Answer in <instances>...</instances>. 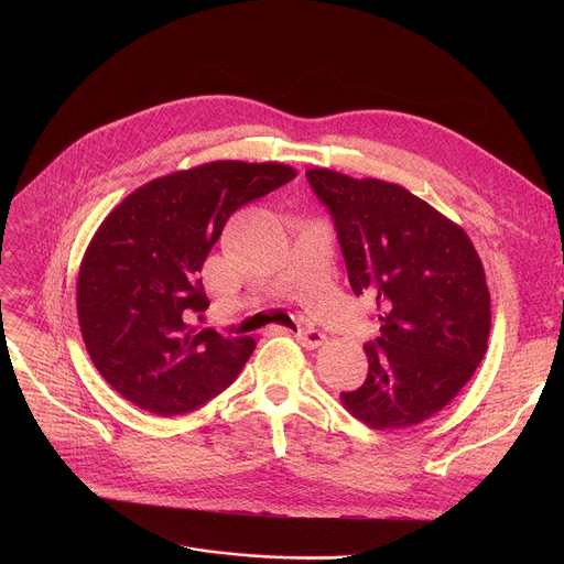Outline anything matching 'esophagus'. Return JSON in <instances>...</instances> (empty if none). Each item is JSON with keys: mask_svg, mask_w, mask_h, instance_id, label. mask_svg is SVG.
I'll list each match as a JSON object with an SVG mask.
<instances>
[{"mask_svg": "<svg viewBox=\"0 0 564 564\" xmlns=\"http://www.w3.org/2000/svg\"><path fill=\"white\" fill-rule=\"evenodd\" d=\"M294 337H296V341H299L303 348H318L321 344L326 341V335H324V333H318V330H314V328L299 330Z\"/></svg>", "mask_w": 564, "mask_h": 564, "instance_id": "34e87169", "label": "esophagus"}]
</instances>
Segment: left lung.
Masks as SVG:
<instances>
[{
    "label": "left lung",
    "instance_id": "1",
    "mask_svg": "<svg viewBox=\"0 0 564 564\" xmlns=\"http://www.w3.org/2000/svg\"><path fill=\"white\" fill-rule=\"evenodd\" d=\"M326 205L357 296L375 303L368 377L341 392L370 429H406L464 388L487 352L491 296L466 231L409 189L377 178L307 170Z\"/></svg>",
    "mask_w": 564,
    "mask_h": 564
}]
</instances>
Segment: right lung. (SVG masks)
Returning <instances> with one entry per match:
<instances>
[{"label":"right lung","mask_w":564,"mask_h":564,"mask_svg":"<svg viewBox=\"0 0 564 564\" xmlns=\"http://www.w3.org/2000/svg\"><path fill=\"white\" fill-rule=\"evenodd\" d=\"M294 176L218 160L147 183L105 218L79 265L77 316L91 361L131 404L185 415L243 370L257 344L198 326V274L227 218Z\"/></svg>","instance_id":"right-lung-1"}]
</instances>
